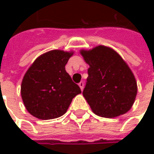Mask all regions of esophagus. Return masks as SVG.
I'll return each mask as SVG.
<instances>
[{
  "mask_svg": "<svg viewBox=\"0 0 154 154\" xmlns=\"http://www.w3.org/2000/svg\"><path fill=\"white\" fill-rule=\"evenodd\" d=\"M78 85H79V87H80L81 90H82V91L83 90V88H84V82H79V84H78Z\"/></svg>",
  "mask_w": 154,
  "mask_h": 154,
  "instance_id": "obj_1",
  "label": "esophagus"
}]
</instances>
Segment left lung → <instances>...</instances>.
Returning <instances> with one entry per match:
<instances>
[{
  "label": "left lung",
  "instance_id": "left-lung-1",
  "mask_svg": "<svg viewBox=\"0 0 154 154\" xmlns=\"http://www.w3.org/2000/svg\"><path fill=\"white\" fill-rule=\"evenodd\" d=\"M80 53L90 66L82 94L92 111L106 118L128 112L135 100L137 82L122 57L103 45Z\"/></svg>",
  "mask_w": 154,
  "mask_h": 154
}]
</instances>
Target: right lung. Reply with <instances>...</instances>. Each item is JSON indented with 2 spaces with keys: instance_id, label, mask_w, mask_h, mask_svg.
I'll return each mask as SVG.
<instances>
[{
  "instance_id": "obj_1",
  "label": "right lung",
  "mask_w": 154,
  "mask_h": 154,
  "mask_svg": "<svg viewBox=\"0 0 154 154\" xmlns=\"http://www.w3.org/2000/svg\"><path fill=\"white\" fill-rule=\"evenodd\" d=\"M72 52L52 50L37 57L24 76L21 97L29 113L40 119H52L67 112L72 100L80 94L65 70Z\"/></svg>"
}]
</instances>
